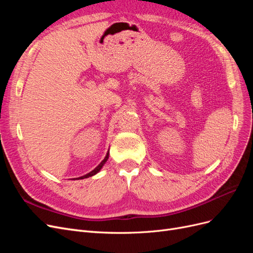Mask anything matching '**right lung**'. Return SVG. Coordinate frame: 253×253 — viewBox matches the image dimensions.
Listing matches in <instances>:
<instances>
[{"mask_svg": "<svg viewBox=\"0 0 253 253\" xmlns=\"http://www.w3.org/2000/svg\"><path fill=\"white\" fill-rule=\"evenodd\" d=\"M108 158H109V153H108V154H106V156L104 157V159L102 160V162L100 163V164H99L96 168H95V169L93 170V171H91V172H89V173H87V174H85V175H83V176H81V177H78L77 179H83V178H87V177H90V176H93V175H95V174H97L99 171H100L101 170V168H102V166L106 163V160H108Z\"/></svg>", "mask_w": 253, "mask_h": 253, "instance_id": "add662e5", "label": "right lung"}]
</instances>
